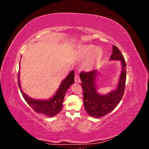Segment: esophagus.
<instances>
[{
    "label": "esophagus",
    "instance_id": "obj_1",
    "mask_svg": "<svg viewBox=\"0 0 149 149\" xmlns=\"http://www.w3.org/2000/svg\"><path fill=\"white\" fill-rule=\"evenodd\" d=\"M74 81L77 83H79L81 82V80L79 78V76L78 74H76L74 77Z\"/></svg>",
    "mask_w": 149,
    "mask_h": 149
}]
</instances>
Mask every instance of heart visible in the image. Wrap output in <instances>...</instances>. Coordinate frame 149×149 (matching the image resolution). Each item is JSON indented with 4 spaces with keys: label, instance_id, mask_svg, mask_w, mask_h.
Listing matches in <instances>:
<instances>
[{
    "label": "heart",
    "instance_id": "heart-1",
    "mask_svg": "<svg viewBox=\"0 0 149 149\" xmlns=\"http://www.w3.org/2000/svg\"><path fill=\"white\" fill-rule=\"evenodd\" d=\"M104 55L102 49L93 44L84 45L79 49V56L81 60H86L83 68L86 71H92L96 68Z\"/></svg>",
    "mask_w": 149,
    "mask_h": 149
}]
</instances>
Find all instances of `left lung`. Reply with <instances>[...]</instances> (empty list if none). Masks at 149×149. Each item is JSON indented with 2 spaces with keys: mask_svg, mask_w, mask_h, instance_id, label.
<instances>
[{
  "mask_svg": "<svg viewBox=\"0 0 149 149\" xmlns=\"http://www.w3.org/2000/svg\"><path fill=\"white\" fill-rule=\"evenodd\" d=\"M110 61H120L121 71L118 84L114 89L107 94L98 92L97 79L100 72L94 70L89 73H80L85 111L93 118H100L109 113L118 106L123 98L126 80V63L123 55L116 46H112Z\"/></svg>",
  "mask_w": 149,
  "mask_h": 149,
  "instance_id": "left-lung-1",
  "label": "left lung"
}]
</instances>
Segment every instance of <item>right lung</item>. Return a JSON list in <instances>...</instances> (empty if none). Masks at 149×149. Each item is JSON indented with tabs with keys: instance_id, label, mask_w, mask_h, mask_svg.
<instances>
[{
	"instance_id": "right-lung-1",
	"label": "right lung",
	"mask_w": 149,
	"mask_h": 149,
	"mask_svg": "<svg viewBox=\"0 0 149 149\" xmlns=\"http://www.w3.org/2000/svg\"><path fill=\"white\" fill-rule=\"evenodd\" d=\"M19 77L20 71L18 74V84L25 101L37 113L52 118L57 115L61 111L63 102L67 90L74 82V72L73 70L70 71V73L61 81L56 92L48 100H35L29 97L22 91Z\"/></svg>"
}]
</instances>
